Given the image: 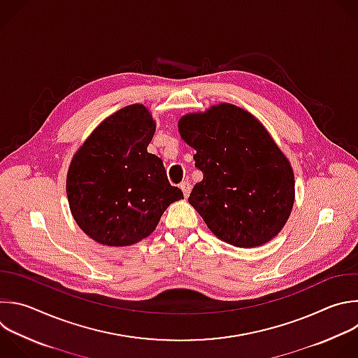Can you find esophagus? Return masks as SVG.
I'll return each mask as SVG.
<instances>
[{"label": "esophagus", "instance_id": "esophagus-1", "mask_svg": "<svg viewBox=\"0 0 358 358\" xmlns=\"http://www.w3.org/2000/svg\"><path fill=\"white\" fill-rule=\"evenodd\" d=\"M180 188H181V191H182V194H184V196L185 198H188V195H189V192H191V182L187 180V181H182L181 184H180Z\"/></svg>", "mask_w": 358, "mask_h": 358}]
</instances>
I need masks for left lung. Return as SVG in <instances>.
Wrapping results in <instances>:
<instances>
[{
  "label": "left lung",
  "instance_id": "1",
  "mask_svg": "<svg viewBox=\"0 0 358 358\" xmlns=\"http://www.w3.org/2000/svg\"><path fill=\"white\" fill-rule=\"evenodd\" d=\"M178 132L196 153V182L188 202L217 239L257 248L287 223L295 199L294 171L267 129L248 110L219 103L188 113Z\"/></svg>",
  "mask_w": 358,
  "mask_h": 358
}]
</instances>
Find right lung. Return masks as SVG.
Segmentation results:
<instances>
[{
	"label": "right lung",
	"mask_w": 358,
	"mask_h": 358,
	"mask_svg": "<svg viewBox=\"0 0 358 358\" xmlns=\"http://www.w3.org/2000/svg\"><path fill=\"white\" fill-rule=\"evenodd\" d=\"M156 122L142 103L119 109L74 155L66 191L71 215L91 239L129 246L148 237L171 202L182 199L162 159L148 153Z\"/></svg>",
	"instance_id": "right-lung-1"
}]
</instances>
